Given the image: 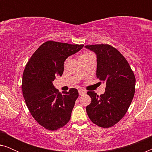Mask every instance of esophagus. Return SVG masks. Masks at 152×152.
Here are the masks:
<instances>
[{
	"mask_svg": "<svg viewBox=\"0 0 152 152\" xmlns=\"http://www.w3.org/2000/svg\"><path fill=\"white\" fill-rule=\"evenodd\" d=\"M78 91H79V95H82L86 93V91H85L84 90H83V89H79Z\"/></svg>",
	"mask_w": 152,
	"mask_h": 152,
	"instance_id": "1",
	"label": "esophagus"
}]
</instances>
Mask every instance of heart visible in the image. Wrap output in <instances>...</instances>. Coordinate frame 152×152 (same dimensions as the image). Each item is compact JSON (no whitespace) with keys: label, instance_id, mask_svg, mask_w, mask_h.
<instances>
[{"label":"heart","instance_id":"1","mask_svg":"<svg viewBox=\"0 0 152 152\" xmlns=\"http://www.w3.org/2000/svg\"><path fill=\"white\" fill-rule=\"evenodd\" d=\"M92 55V53H83L82 55L80 56V58H81V57H87V56H88V55Z\"/></svg>","mask_w":152,"mask_h":152}]
</instances>
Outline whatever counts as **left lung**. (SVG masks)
I'll use <instances>...</instances> for the list:
<instances>
[{"instance_id":"1","label":"left lung","mask_w":152,"mask_h":152,"mask_svg":"<svg viewBox=\"0 0 152 152\" xmlns=\"http://www.w3.org/2000/svg\"><path fill=\"white\" fill-rule=\"evenodd\" d=\"M97 56V77L106 84L100 95L88 91L91 102L86 107L90 120L96 125L109 128L118 123L132 103L136 78L128 61L117 49L108 44L85 45Z\"/></svg>"}]
</instances>
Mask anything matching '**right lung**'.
I'll return each instance as SVG.
<instances>
[{
  "label": "right lung",
  "mask_w": 152,
  "mask_h": 152,
  "mask_svg": "<svg viewBox=\"0 0 152 152\" xmlns=\"http://www.w3.org/2000/svg\"><path fill=\"white\" fill-rule=\"evenodd\" d=\"M84 45L48 41L34 52L27 63L22 80V91L29 111L46 129L55 131L69 122L76 99V88L62 94L53 84L61 76L64 61Z\"/></svg>",
  "instance_id": "obj_1"
}]
</instances>
